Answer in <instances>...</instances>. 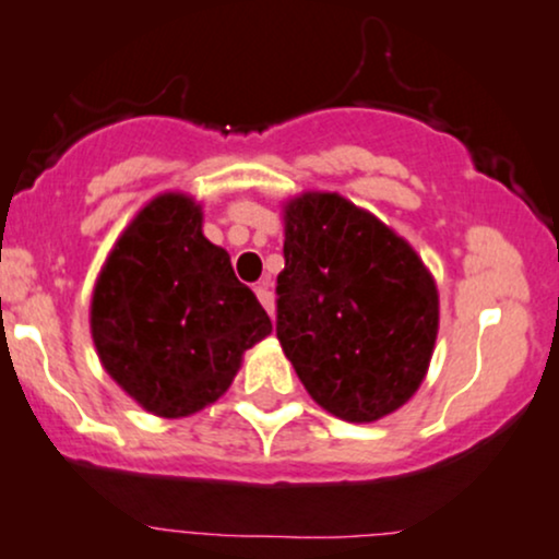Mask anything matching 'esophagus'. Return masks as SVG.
<instances>
[{"instance_id":"34e87169","label":"esophagus","mask_w":559,"mask_h":559,"mask_svg":"<svg viewBox=\"0 0 559 559\" xmlns=\"http://www.w3.org/2000/svg\"><path fill=\"white\" fill-rule=\"evenodd\" d=\"M257 297H260L262 308L267 310L270 316H273V313H275V299H273V292H270V286H267V284H260V286H257Z\"/></svg>"}]
</instances>
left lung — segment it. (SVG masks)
<instances>
[{
  "instance_id": "obj_1",
  "label": "left lung",
  "mask_w": 559,
  "mask_h": 559,
  "mask_svg": "<svg viewBox=\"0 0 559 559\" xmlns=\"http://www.w3.org/2000/svg\"><path fill=\"white\" fill-rule=\"evenodd\" d=\"M275 334L326 413L372 423L409 402L428 372L439 295L413 246L337 192L284 209Z\"/></svg>"
}]
</instances>
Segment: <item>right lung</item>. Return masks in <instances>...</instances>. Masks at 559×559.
<instances>
[{
  "mask_svg": "<svg viewBox=\"0 0 559 559\" xmlns=\"http://www.w3.org/2000/svg\"><path fill=\"white\" fill-rule=\"evenodd\" d=\"M273 332L230 254L203 235L190 195L163 192L109 251L91 334L117 385L160 418H187L233 383L243 350Z\"/></svg>",
  "mask_w": 559,
  "mask_h": 559,
  "instance_id": "obj_1",
  "label": "right lung"
}]
</instances>
